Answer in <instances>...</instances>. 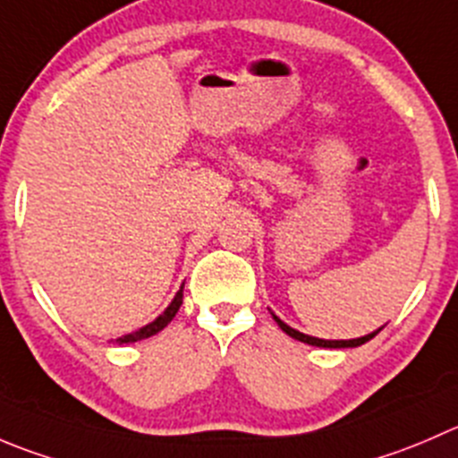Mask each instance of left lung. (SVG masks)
<instances>
[{
  "label": "left lung",
  "instance_id": "obj_1",
  "mask_svg": "<svg viewBox=\"0 0 458 458\" xmlns=\"http://www.w3.org/2000/svg\"><path fill=\"white\" fill-rule=\"evenodd\" d=\"M275 322L279 324V328H282L284 333H288L291 337H295V340L300 342H306V344H313V347H327V349H347V347H360V344H365V342H369L371 337L378 335V331L369 333V335H362V337H356V340H319V337H310V335H304V333L295 331V328H291L288 324H284L282 319L277 318V315H273Z\"/></svg>",
  "mask_w": 458,
  "mask_h": 458
}]
</instances>
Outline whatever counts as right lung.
Listing matches in <instances>:
<instances>
[{"label": "right lung", "instance_id": "right-lung-1", "mask_svg": "<svg viewBox=\"0 0 458 458\" xmlns=\"http://www.w3.org/2000/svg\"><path fill=\"white\" fill-rule=\"evenodd\" d=\"M181 304H183V288H181V291L176 293V297H174V300H172V304L167 306L165 313L158 315V318L154 319L152 324H148V327L139 328V331H136V333H130V335H123L118 342H139V340H145V337L154 335V333L163 331V328H165L167 324L172 322V318H174L176 310L181 309Z\"/></svg>", "mask_w": 458, "mask_h": 458}]
</instances>
